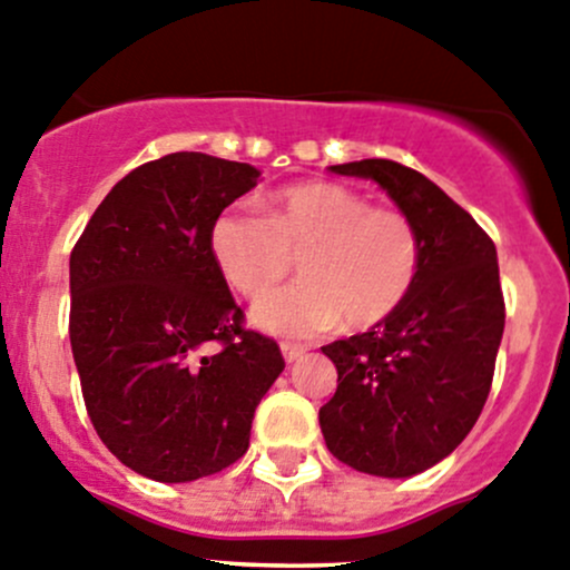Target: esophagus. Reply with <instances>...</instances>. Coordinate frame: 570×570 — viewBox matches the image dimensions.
<instances>
[{"label":"esophagus","mask_w":570,"mask_h":570,"mask_svg":"<svg viewBox=\"0 0 570 570\" xmlns=\"http://www.w3.org/2000/svg\"><path fill=\"white\" fill-rule=\"evenodd\" d=\"M281 352H284V361L286 363H295V361H301V357L305 355V346L292 344V341H284V344H281Z\"/></svg>","instance_id":"1"}]
</instances>
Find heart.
<instances>
[{
    "instance_id": "obj_1",
    "label": "heart",
    "mask_w": 570,
    "mask_h": 570,
    "mask_svg": "<svg viewBox=\"0 0 570 570\" xmlns=\"http://www.w3.org/2000/svg\"><path fill=\"white\" fill-rule=\"evenodd\" d=\"M209 254L226 284L259 297L304 256L297 287L254 305L262 331L314 338L341 322L374 327L404 305L421 275L415 224L395 207H371L341 183H297L275 190L267 209L226 207L209 226Z\"/></svg>"
}]
</instances>
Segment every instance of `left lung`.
I'll list each match as a JSON object with an SVG mask.
<instances>
[{
    "instance_id": "1",
    "label": "left lung",
    "mask_w": 570,
    "mask_h": 570,
    "mask_svg": "<svg viewBox=\"0 0 570 570\" xmlns=\"http://www.w3.org/2000/svg\"><path fill=\"white\" fill-rule=\"evenodd\" d=\"M331 169L380 183L415 224L423 262L393 316L322 346L338 387L320 426L327 451L352 470L410 478L456 451L489 399L505 327L497 248L466 209L410 166L368 158Z\"/></svg>"
}]
</instances>
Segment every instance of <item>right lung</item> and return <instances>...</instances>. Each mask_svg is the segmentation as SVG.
Here are the masks:
<instances>
[{"mask_svg":"<svg viewBox=\"0 0 570 570\" xmlns=\"http://www.w3.org/2000/svg\"><path fill=\"white\" fill-rule=\"evenodd\" d=\"M256 177L205 153L149 160L114 185L70 254L87 415L114 456L153 481H196L245 456L256 404L284 371L209 254L215 215Z\"/></svg>","mask_w":570,"mask_h":570,"instance_id":"1","label":"right lung"}]
</instances>
